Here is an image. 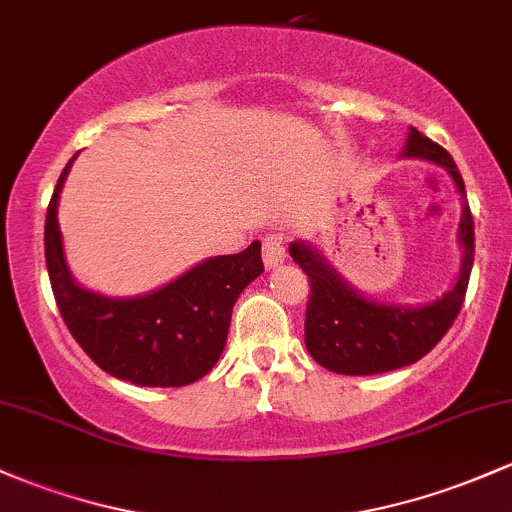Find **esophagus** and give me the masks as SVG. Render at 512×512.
Segmentation results:
<instances>
[{"mask_svg":"<svg viewBox=\"0 0 512 512\" xmlns=\"http://www.w3.org/2000/svg\"><path fill=\"white\" fill-rule=\"evenodd\" d=\"M262 260H265L267 269H274V267L282 265V262L286 260V243H284V240L277 238V235H272V238H265V243H262Z\"/></svg>","mask_w":512,"mask_h":512,"instance_id":"34e87169","label":"esophagus"}]
</instances>
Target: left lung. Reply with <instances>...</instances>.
Returning a JSON list of instances; mask_svg holds the SVG:
<instances>
[{
	"instance_id": "1",
	"label": "left lung",
	"mask_w": 512,
	"mask_h": 512,
	"mask_svg": "<svg viewBox=\"0 0 512 512\" xmlns=\"http://www.w3.org/2000/svg\"><path fill=\"white\" fill-rule=\"evenodd\" d=\"M406 157H420L445 167L464 199L459 243L464 247L457 284L428 306H393L364 299L335 272L320 252L291 243L289 255L311 279L306 306V347L320 367L335 374L367 376L408 367L437 345L462 308L471 267H474V216L466 204L464 179L442 145L411 128L403 148Z\"/></svg>"
}]
</instances>
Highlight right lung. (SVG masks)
<instances>
[{
    "label": "right lung",
    "instance_id": "add662e5",
    "mask_svg": "<svg viewBox=\"0 0 512 512\" xmlns=\"http://www.w3.org/2000/svg\"><path fill=\"white\" fill-rule=\"evenodd\" d=\"M75 160V157H72ZM72 160L60 174L46 213V267L67 330L89 359L138 386H187L213 369L228 340L238 296L265 272L260 243L218 255L153 294L111 299L72 279L58 226V199Z\"/></svg>",
    "mask_w": 512,
    "mask_h": 512
}]
</instances>
